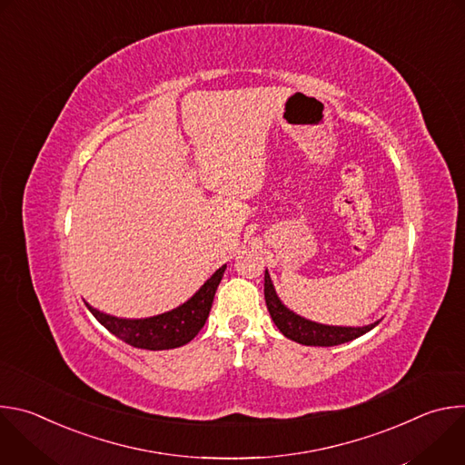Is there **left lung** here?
<instances>
[{
  "instance_id": "obj_1",
  "label": "left lung",
  "mask_w": 465,
  "mask_h": 465,
  "mask_svg": "<svg viewBox=\"0 0 465 465\" xmlns=\"http://www.w3.org/2000/svg\"><path fill=\"white\" fill-rule=\"evenodd\" d=\"M264 302H267V309L278 325L282 333L303 346H339L344 342H350L370 329H373L379 322L364 325V327H337V325H322L311 320H305L292 311H289L278 298L269 272H264Z\"/></svg>"
}]
</instances>
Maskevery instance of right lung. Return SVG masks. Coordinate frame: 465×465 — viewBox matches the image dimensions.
<instances>
[{"mask_svg":"<svg viewBox=\"0 0 465 465\" xmlns=\"http://www.w3.org/2000/svg\"><path fill=\"white\" fill-rule=\"evenodd\" d=\"M224 271L226 264H223V267L203 285V289L183 305L153 318L126 320L99 312L88 303L86 307L112 335H115L117 339L130 346L153 351L180 348L191 342L198 331L204 327L215 298V291L223 280Z\"/></svg>","mask_w":465,"mask_h":465,"instance_id":"obj_1","label":"right lung"}]
</instances>
